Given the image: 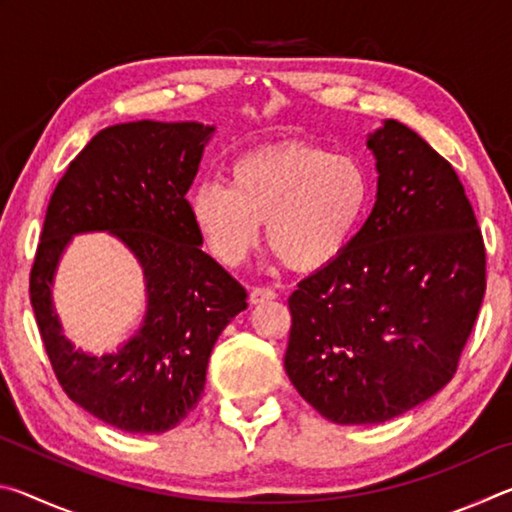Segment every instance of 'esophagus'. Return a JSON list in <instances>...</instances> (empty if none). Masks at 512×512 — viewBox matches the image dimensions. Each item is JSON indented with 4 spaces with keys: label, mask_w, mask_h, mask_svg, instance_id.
<instances>
[{
    "label": "esophagus",
    "mask_w": 512,
    "mask_h": 512,
    "mask_svg": "<svg viewBox=\"0 0 512 512\" xmlns=\"http://www.w3.org/2000/svg\"><path fill=\"white\" fill-rule=\"evenodd\" d=\"M277 293L273 289L268 287H255L253 291H250V305H262V302H268V300H275Z\"/></svg>",
    "instance_id": "34e87169"
}]
</instances>
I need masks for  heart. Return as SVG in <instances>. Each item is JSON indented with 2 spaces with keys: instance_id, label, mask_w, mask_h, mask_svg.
<instances>
[{
  "instance_id": "1",
  "label": "heart",
  "mask_w": 512,
  "mask_h": 512,
  "mask_svg": "<svg viewBox=\"0 0 512 512\" xmlns=\"http://www.w3.org/2000/svg\"><path fill=\"white\" fill-rule=\"evenodd\" d=\"M370 201L363 164L320 146L280 144L232 164L230 183L210 180L189 198V214L210 253L239 266L266 239L284 262L314 271L339 257L357 235Z\"/></svg>"
}]
</instances>
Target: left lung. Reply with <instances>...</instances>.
<instances>
[{
  "label": "left lung",
  "mask_w": 512,
  "mask_h": 512,
  "mask_svg": "<svg viewBox=\"0 0 512 512\" xmlns=\"http://www.w3.org/2000/svg\"><path fill=\"white\" fill-rule=\"evenodd\" d=\"M377 201L291 293L284 368L336 424H381L454 377L485 293V248L456 171L409 126L368 135Z\"/></svg>",
  "instance_id": "8db88e82"
}]
</instances>
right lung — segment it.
Instances as JSON below:
<instances>
[{
    "label": "right lung",
    "instance_id": "add662e5",
    "mask_svg": "<svg viewBox=\"0 0 512 512\" xmlns=\"http://www.w3.org/2000/svg\"><path fill=\"white\" fill-rule=\"evenodd\" d=\"M214 126L128 121L108 126L69 162L51 196L31 268V305L63 391L128 433H164L201 400L216 339L248 307L246 289L203 253L187 192ZM119 238L145 273L141 329L115 353L92 355L62 334L50 287L68 241Z\"/></svg>",
    "mask_w": 512,
    "mask_h": 512
}]
</instances>
